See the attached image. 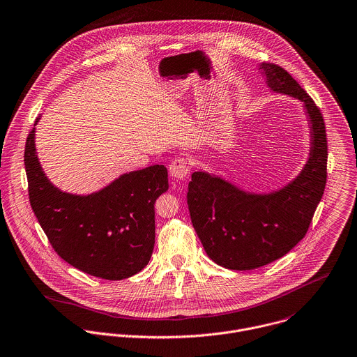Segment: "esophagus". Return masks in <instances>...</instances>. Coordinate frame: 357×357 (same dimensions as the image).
I'll use <instances>...</instances> for the list:
<instances>
[{
	"label": "esophagus",
	"instance_id": "obj_1",
	"mask_svg": "<svg viewBox=\"0 0 357 357\" xmlns=\"http://www.w3.org/2000/svg\"><path fill=\"white\" fill-rule=\"evenodd\" d=\"M169 172H170V176H172L173 178H176V180H184V178L190 174V166H188L187 159H184V158H177V159H174V160L170 163Z\"/></svg>",
	"mask_w": 357,
	"mask_h": 357
}]
</instances>
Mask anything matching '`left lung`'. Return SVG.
I'll use <instances>...</instances> for the list:
<instances>
[{"label": "left lung", "instance_id": "left-lung-1", "mask_svg": "<svg viewBox=\"0 0 357 357\" xmlns=\"http://www.w3.org/2000/svg\"><path fill=\"white\" fill-rule=\"evenodd\" d=\"M267 87L302 102L310 146L301 172L285 185L255 192L204 169L192 173L187 204L208 256L230 270H253L287 255L306 236L327 180L324 120L307 93L282 68L259 63Z\"/></svg>", "mask_w": 357, "mask_h": 357}]
</instances>
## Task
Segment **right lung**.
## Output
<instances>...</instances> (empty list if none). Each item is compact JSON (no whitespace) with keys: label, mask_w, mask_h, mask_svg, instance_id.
Segmentation results:
<instances>
[{"label":"right lung","mask_w":357,"mask_h":357,"mask_svg":"<svg viewBox=\"0 0 357 357\" xmlns=\"http://www.w3.org/2000/svg\"><path fill=\"white\" fill-rule=\"evenodd\" d=\"M24 148L31 209L55 252L73 267L104 280L141 271L155 245V201L169 190L163 165L123 173L90 194L55 187L36 151V126Z\"/></svg>","instance_id":"obj_1"}]
</instances>
